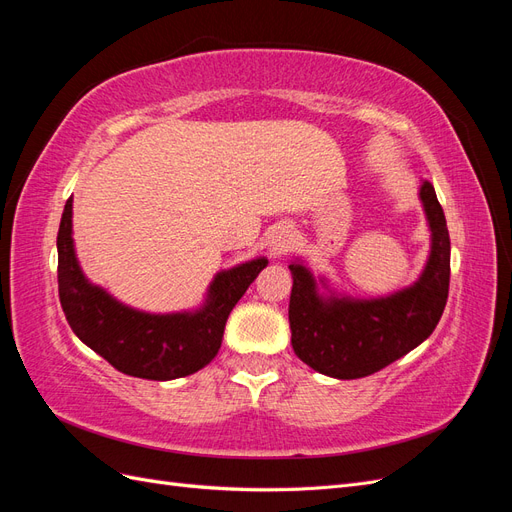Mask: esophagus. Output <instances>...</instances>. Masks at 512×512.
<instances>
[{
	"label": "esophagus",
	"instance_id": "1",
	"mask_svg": "<svg viewBox=\"0 0 512 512\" xmlns=\"http://www.w3.org/2000/svg\"><path fill=\"white\" fill-rule=\"evenodd\" d=\"M284 247H286V237L280 235V237L273 239V250H275V252H282Z\"/></svg>",
	"mask_w": 512,
	"mask_h": 512
}]
</instances>
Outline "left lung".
I'll return each instance as SVG.
<instances>
[{
	"label": "left lung",
	"mask_w": 512,
	"mask_h": 512,
	"mask_svg": "<svg viewBox=\"0 0 512 512\" xmlns=\"http://www.w3.org/2000/svg\"><path fill=\"white\" fill-rule=\"evenodd\" d=\"M421 200L431 226V256L414 286L386 299L324 301L305 267H288L290 342L303 363L339 380L365 378L401 359L436 329L451 284V237L429 181L421 185Z\"/></svg>",
	"instance_id": "1"
}]
</instances>
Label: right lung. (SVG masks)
<instances>
[{
  "label": "right lung",
  "instance_id": "obj_1",
  "mask_svg": "<svg viewBox=\"0 0 512 512\" xmlns=\"http://www.w3.org/2000/svg\"><path fill=\"white\" fill-rule=\"evenodd\" d=\"M265 267L267 260L258 258L220 273L211 284L207 305L196 314H141L85 280L72 247V196L61 213L57 232L61 309L83 344L121 374L134 378L173 380L211 363L222 346L232 307Z\"/></svg>",
  "mask_w": 512,
  "mask_h": 512
}]
</instances>
